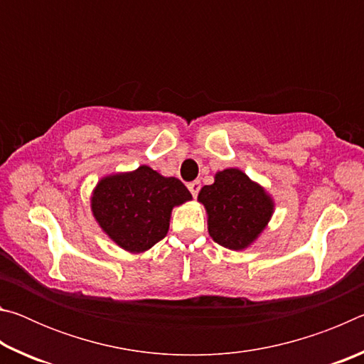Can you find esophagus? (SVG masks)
Instances as JSON below:
<instances>
[{"instance_id":"34e87169","label":"esophagus","mask_w":364,"mask_h":364,"mask_svg":"<svg viewBox=\"0 0 364 364\" xmlns=\"http://www.w3.org/2000/svg\"><path fill=\"white\" fill-rule=\"evenodd\" d=\"M188 189L191 191V194H193L194 197L199 194V189H200V181H193L188 184Z\"/></svg>"}]
</instances>
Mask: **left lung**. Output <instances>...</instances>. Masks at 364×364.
<instances>
[{
    "instance_id": "left-lung-1",
    "label": "left lung",
    "mask_w": 364,
    "mask_h": 364,
    "mask_svg": "<svg viewBox=\"0 0 364 364\" xmlns=\"http://www.w3.org/2000/svg\"><path fill=\"white\" fill-rule=\"evenodd\" d=\"M197 200L205 208L210 237L236 252L249 249L262 236L276 207L273 196L236 167L217 171Z\"/></svg>"
}]
</instances>
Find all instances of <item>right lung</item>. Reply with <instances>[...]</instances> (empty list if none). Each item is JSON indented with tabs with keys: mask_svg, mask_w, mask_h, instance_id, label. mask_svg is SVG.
Returning a JSON list of instances; mask_svg holds the SVG:
<instances>
[{
	"mask_svg": "<svg viewBox=\"0 0 364 364\" xmlns=\"http://www.w3.org/2000/svg\"><path fill=\"white\" fill-rule=\"evenodd\" d=\"M193 199L175 176L149 165L102 176L90 197L101 231L130 254H143L167 236L171 210Z\"/></svg>",
	"mask_w": 364,
	"mask_h": 364,
	"instance_id": "add662e5",
	"label": "right lung"
}]
</instances>
